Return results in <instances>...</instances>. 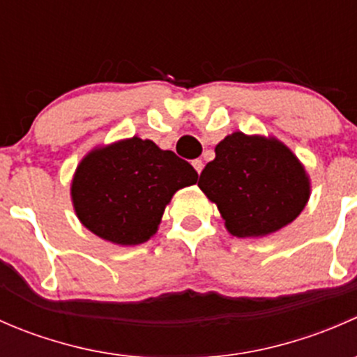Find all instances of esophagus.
I'll list each match as a JSON object with an SVG mask.
<instances>
[{"mask_svg": "<svg viewBox=\"0 0 357 357\" xmlns=\"http://www.w3.org/2000/svg\"><path fill=\"white\" fill-rule=\"evenodd\" d=\"M192 165H193V169H195V171L199 172V174L202 172V169H204V162H202L200 158H195V160L192 162Z\"/></svg>", "mask_w": 357, "mask_h": 357, "instance_id": "34e87169", "label": "esophagus"}]
</instances>
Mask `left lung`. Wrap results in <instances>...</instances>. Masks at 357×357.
<instances>
[{"label": "left lung", "mask_w": 357, "mask_h": 357, "mask_svg": "<svg viewBox=\"0 0 357 357\" xmlns=\"http://www.w3.org/2000/svg\"><path fill=\"white\" fill-rule=\"evenodd\" d=\"M199 188L218 205L226 229L261 238L290 225L307 205L311 179L297 155L275 136L235 131L215 145Z\"/></svg>", "instance_id": "left-lung-1"}]
</instances>
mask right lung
<instances>
[{"instance_id":"1","label":"right lung","mask_w":357,"mask_h":357,"mask_svg":"<svg viewBox=\"0 0 357 357\" xmlns=\"http://www.w3.org/2000/svg\"><path fill=\"white\" fill-rule=\"evenodd\" d=\"M197 179L195 169L174 152L132 136L82 157L70 199L77 219L93 235L132 247L155 235L172 195Z\"/></svg>"}]
</instances>
